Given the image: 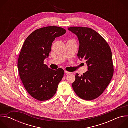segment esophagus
Here are the masks:
<instances>
[{
	"label": "esophagus",
	"mask_w": 128,
	"mask_h": 128,
	"mask_svg": "<svg viewBox=\"0 0 128 128\" xmlns=\"http://www.w3.org/2000/svg\"><path fill=\"white\" fill-rule=\"evenodd\" d=\"M64 72H65V74H71V72H68V71H66V70H65Z\"/></svg>",
	"instance_id": "1"
}]
</instances>
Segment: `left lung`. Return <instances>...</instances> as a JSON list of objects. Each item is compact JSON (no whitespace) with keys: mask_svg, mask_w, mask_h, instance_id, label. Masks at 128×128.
Instances as JSON below:
<instances>
[{"mask_svg":"<svg viewBox=\"0 0 128 128\" xmlns=\"http://www.w3.org/2000/svg\"><path fill=\"white\" fill-rule=\"evenodd\" d=\"M68 30L77 36L80 46L78 56L86 61L88 71L76 74L72 88L76 94L86 100L99 97L110 83L114 74L112 52L107 42L95 30L71 27Z\"/></svg>","mask_w":128,"mask_h":128,"instance_id":"8db88e82","label":"left lung"}]
</instances>
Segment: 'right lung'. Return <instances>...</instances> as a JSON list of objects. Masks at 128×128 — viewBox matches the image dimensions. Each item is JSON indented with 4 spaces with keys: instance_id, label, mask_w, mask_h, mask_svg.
<instances>
[{
    "instance_id": "right-lung-1",
    "label": "right lung",
    "mask_w": 128,
    "mask_h": 128,
    "mask_svg": "<svg viewBox=\"0 0 128 128\" xmlns=\"http://www.w3.org/2000/svg\"><path fill=\"white\" fill-rule=\"evenodd\" d=\"M66 32L56 26L40 28L33 32L23 44L18 59V71L28 93L38 101L52 98L63 78V69L52 70L44 62L48 57L54 40Z\"/></svg>"
}]
</instances>
